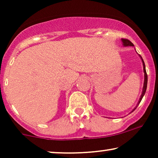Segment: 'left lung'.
Instances as JSON below:
<instances>
[{"label":"left lung","instance_id":"8db88e82","mask_svg":"<svg viewBox=\"0 0 158 158\" xmlns=\"http://www.w3.org/2000/svg\"><path fill=\"white\" fill-rule=\"evenodd\" d=\"M122 41H123V45H124V46H134V44H132V43H131V41H130L129 40H128V39H122ZM140 58H141V59H142V61H143V70H144V74H145V76H144V77H144V78H145V79H144V85H143V92H142V94H141V97H140V98H139V102H138V104H137V107L138 106V105L139 104V102H141V100H142V99H143V96H144V94H146V88H147V81H148V76H147V73H146V66H145V63H144V61H143V59H142V57H141V56H140ZM137 107H136V108H137ZM136 108H135V109H134V110H135V109H136Z\"/></svg>","mask_w":158,"mask_h":158}]
</instances>
